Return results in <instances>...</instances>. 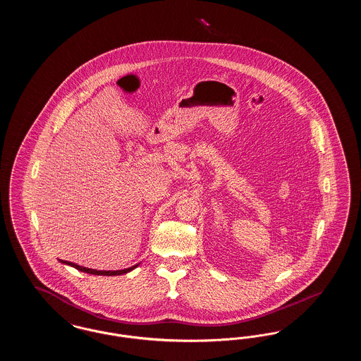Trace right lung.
I'll return each instance as SVG.
<instances>
[{"mask_svg": "<svg viewBox=\"0 0 361 361\" xmlns=\"http://www.w3.org/2000/svg\"><path fill=\"white\" fill-rule=\"evenodd\" d=\"M62 264H68L70 267L81 271V272H85V274H90V275H100V276H116L123 275V274H127L130 271H133L134 268H137V265H134L131 268H127V269H121V271H97V269H90V268H85V267H81V265H77L74 262H69V261H63L61 259Z\"/></svg>", "mask_w": 361, "mask_h": 361, "instance_id": "right-lung-1", "label": "right lung"}]
</instances>
